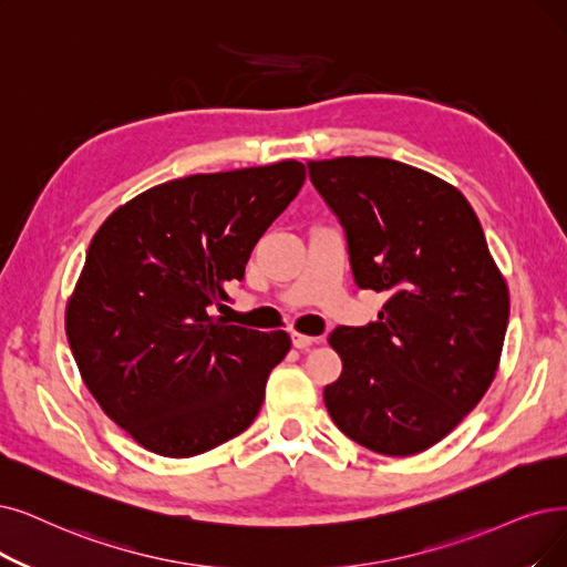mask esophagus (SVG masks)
Segmentation results:
<instances>
[{
    "mask_svg": "<svg viewBox=\"0 0 567 567\" xmlns=\"http://www.w3.org/2000/svg\"><path fill=\"white\" fill-rule=\"evenodd\" d=\"M290 339H292V347H296V349H309V347L316 342V337L300 334V332H292Z\"/></svg>",
    "mask_w": 567,
    "mask_h": 567,
    "instance_id": "1",
    "label": "esophagus"
}]
</instances>
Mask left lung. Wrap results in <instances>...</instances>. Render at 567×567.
<instances>
[{"label": "left lung", "instance_id": "1", "mask_svg": "<svg viewBox=\"0 0 567 567\" xmlns=\"http://www.w3.org/2000/svg\"><path fill=\"white\" fill-rule=\"evenodd\" d=\"M307 167L342 225L355 286L389 292L374 323L330 332L344 368L326 406L360 446L419 454L491 386L509 321L505 279L477 214L442 178L389 157Z\"/></svg>", "mask_w": 567, "mask_h": 567}]
</instances>
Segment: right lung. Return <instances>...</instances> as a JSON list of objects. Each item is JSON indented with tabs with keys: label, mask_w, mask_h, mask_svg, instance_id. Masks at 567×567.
I'll use <instances>...</instances> for the list:
<instances>
[{
	"label": "right lung",
	"mask_w": 567,
	"mask_h": 567,
	"mask_svg": "<svg viewBox=\"0 0 567 567\" xmlns=\"http://www.w3.org/2000/svg\"><path fill=\"white\" fill-rule=\"evenodd\" d=\"M284 161L155 186L113 212L90 241L66 305V339L104 414L153 454L188 458L254 423L284 330L228 326L225 284L305 184Z\"/></svg>",
	"instance_id": "obj_1"
}]
</instances>
